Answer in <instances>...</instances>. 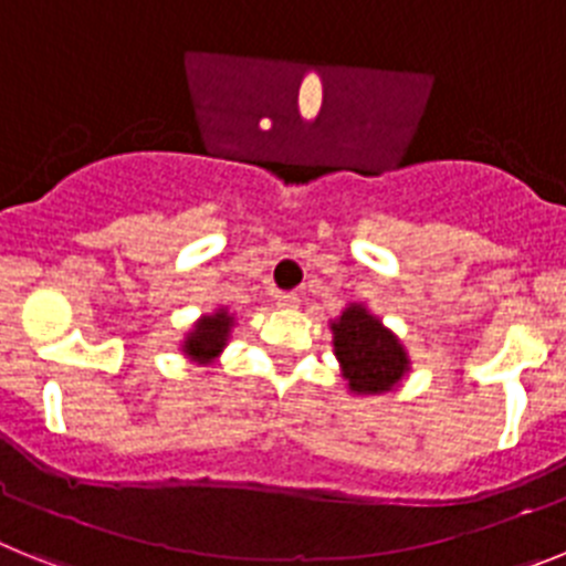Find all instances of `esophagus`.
I'll list each match as a JSON object with an SVG mask.
<instances>
[{"instance_id": "obj_1", "label": "esophagus", "mask_w": 566, "mask_h": 566, "mask_svg": "<svg viewBox=\"0 0 566 566\" xmlns=\"http://www.w3.org/2000/svg\"><path fill=\"white\" fill-rule=\"evenodd\" d=\"M276 304L279 307H298V296L296 293H276Z\"/></svg>"}]
</instances>
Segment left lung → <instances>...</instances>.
<instances>
[{
    "label": "left lung",
    "instance_id": "8db88e82",
    "mask_svg": "<svg viewBox=\"0 0 566 566\" xmlns=\"http://www.w3.org/2000/svg\"><path fill=\"white\" fill-rule=\"evenodd\" d=\"M333 353L347 390L361 399L392 392L410 373V353L365 302H350L331 318Z\"/></svg>",
    "mask_w": 566,
    "mask_h": 566
}]
</instances>
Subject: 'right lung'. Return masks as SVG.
<instances>
[{"label": "right lung", "instance_id": "right-lung-1", "mask_svg": "<svg viewBox=\"0 0 566 566\" xmlns=\"http://www.w3.org/2000/svg\"><path fill=\"white\" fill-rule=\"evenodd\" d=\"M235 327V313L224 304L213 307L210 313H201L193 324H190V331L185 333V338L179 342V350L196 361V365H213L219 361V356L228 347L230 336H233Z\"/></svg>", "mask_w": 566, "mask_h": 566}]
</instances>
